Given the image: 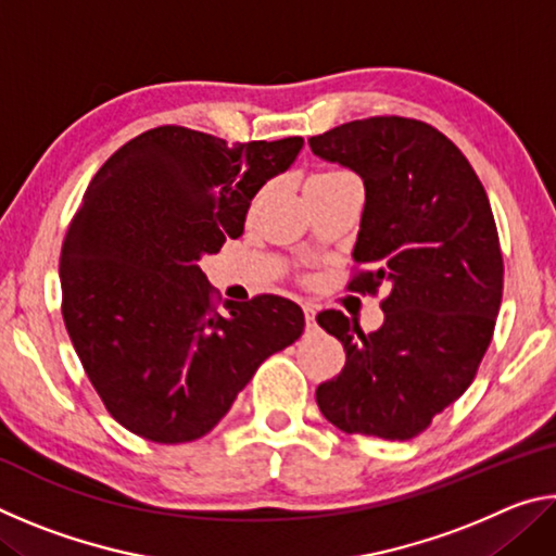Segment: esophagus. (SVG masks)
I'll list each match as a JSON object with an SVG mask.
<instances>
[{
  "instance_id": "esophagus-1",
  "label": "esophagus",
  "mask_w": 556,
  "mask_h": 556,
  "mask_svg": "<svg viewBox=\"0 0 556 556\" xmlns=\"http://www.w3.org/2000/svg\"><path fill=\"white\" fill-rule=\"evenodd\" d=\"M304 318H306V328L316 326V308L312 304H304Z\"/></svg>"
}]
</instances>
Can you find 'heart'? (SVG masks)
Returning a JSON list of instances; mask_svg holds the SVG:
<instances>
[{
    "label": "heart",
    "mask_w": 556,
    "mask_h": 556,
    "mask_svg": "<svg viewBox=\"0 0 556 556\" xmlns=\"http://www.w3.org/2000/svg\"><path fill=\"white\" fill-rule=\"evenodd\" d=\"M348 176L345 172H336V168H328V172H318L314 176H308L306 184H326V181H336V178Z\"/></svg>",
    "instance_id": "b5f03b06"
}]
</instances>
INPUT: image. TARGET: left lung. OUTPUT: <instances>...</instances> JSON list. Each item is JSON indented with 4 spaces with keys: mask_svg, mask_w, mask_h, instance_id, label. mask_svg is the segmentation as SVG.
<instances>
[{
    "mask_svg": "<svg viewBox=\"0 0 556 556\" xmlns=\"http://www.w3.org/2000/svg\"><path fill=\"white\" fill-rule=\"evenodd\" d=\"M326 162L353 168L365 208L348 289L382 299L372 333L343 312L316 316L345 348V365L316 390L345 434L404 441L473 382L503 299V255L481 178L427 122L368 117L308 139Z\"/></svg>",
    "mask_w": 556,
    "mask_h": 556,
    "instance_id": "obj_1",
    "label": "left lung"
}]
</instances>
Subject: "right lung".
<instances>
[{
	"label": "right lung",
	"mask_w": 556,
	"mask_h": 556,
	"mask_svg": "<svg viewBox=\"0 0 556 556\" xmlns=\"http://www.w3.org/2000/svg\"><path fill=\"white\" fill-rule=\"evenodd\" d=\"M301 147L164 125L92 176L61 248V312L92 388L131 434H208L262 361L304 333V312L275 294L218 312L199 267L240 238L250 201Z\"/></svg>",
	"instance_id": "obj_1"
}]
</instances>
